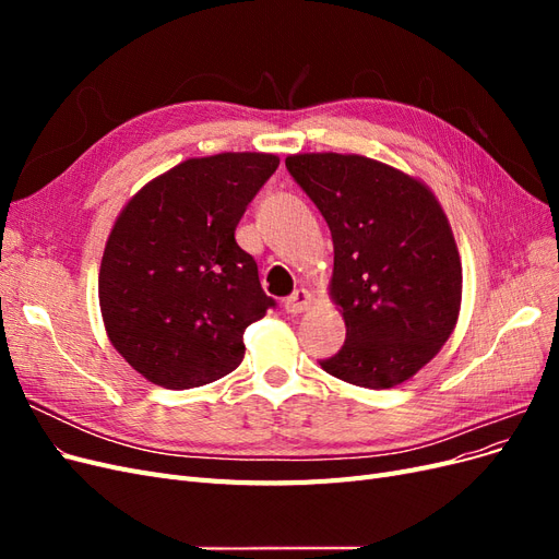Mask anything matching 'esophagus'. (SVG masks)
<instances>
[{"label": "esophagus", "mask_w": 559, "mask_h": 559, "mask_svg": "<svg viewBox=\"0 0 559 559\" xmlns=\"http://www.w3.org/2000/svg\"><path fill=\"white\" fill-rule=\"evenodd\" d=\"M310 302H312V294L308 289H298L284 300V310L292 314H300L310 308Z\"/></svg>", "instance_id": "1"}]
</instances>
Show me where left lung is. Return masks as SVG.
<instances>
[{"label":"left lung","mask_w":559,"mask_h":559,"mask_svg":"<svg viewBox=\"0 0 559 559\" xmlns=\"http://www.w3.org/2000/svg\"><path fill=\"white\" fill-rule=\"evenodd\" d=\"M286 170L326 218L329 296L347 337L329 376L392 389L448 343L462 308V259L429 186L359 154H292Z\"/></svg>","instance_id":"1"}]
</instances>
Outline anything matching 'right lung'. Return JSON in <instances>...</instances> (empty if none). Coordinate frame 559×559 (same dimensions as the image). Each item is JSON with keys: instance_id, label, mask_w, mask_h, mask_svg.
<instances>
[{"instance_id": "right-lung-1", "label": "right lung", "mask_w": 559, "mask_h": 559, "mask_svg": "<svg viewBox=\"0 0 559 559\" xmlns=\"http://www.w3.org/2000/svg\"><path fill=\"white\" fill-rule=\"evenodd\" d=\"M280 158L259 151L189 158L118 212L97 294L109 343L165 389L228 376L245 359V329L275 306L235 228Z\"/></svg>"}]
</instances>
